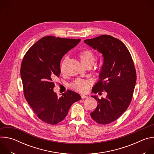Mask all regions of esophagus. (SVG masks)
I'll list each match as a JSON object with an SVG mask.
<instances>
[{
    "mask_svg": "<svg viewBox=\"0 0 154 154\" xmlns=\"http://www.w3.org/2000/svg\"><path fill=\"white\" fill-rule=\"evenodd\" d=\"M81 97H82V99H85V98H87L88 96L86 95H84V94H81Z\"/></svg>",
    "mask_w": 154,
    "mask_h": 154,
    "instance_id": "34e87169",
    "label": "esophagus"
}]
</instances>
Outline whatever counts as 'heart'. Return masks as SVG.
I'll list each match as a JSON object with an SVG mask.
<instances>
[{"label":"heart","mask_w":154,"mask_h":154,"mask_svg":"<svg viewBox=\"0 0 154 154\" xmlns=\"http://www.w3.org/2000/svg\"><path fill=\"white\" fill-rule=\"evenodd\" d=\"M78 57L84 66H86L88 64L93 65L95 60V55L94 52L89 49H84L79 52L78 54ZM68 60V56H65L61 61L60 66V70L61 72H64L65 64L67 63ZM91 81L89 80L78 79L71 84V87L73 90L77 91L80 93H85L88 88L89 85Z\"/></svg>","instance_id":"obj_1"}]
</instances>
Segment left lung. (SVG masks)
Listing matches in <instances>:
<instances>
[{
	"instance_id": "obj_1",
	"label": "left lung",
	"mask_w": 154,
	"mask_h": 154,
	"mask_svg": "<svg viewBox=\"0 0 154 154\" xmlns=\"http://www.w3.org/2000/svg\"><path fill=\"white\" fill-rule=\"evenodd\" d=\"M84 42L100 52L103 57L99 80L92 92L100 93L105 91L107 95L100 99L97 96H92L98 105L90 115L98 124H107L118 119L132 99L137 81L134 63L124 44L110 35H103Z\"/></svg>"
}]
</instances>
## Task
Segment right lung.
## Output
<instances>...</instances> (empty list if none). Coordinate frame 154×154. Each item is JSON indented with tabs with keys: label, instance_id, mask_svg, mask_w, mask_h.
<instances>
[{
	"label": "right lung",
	"instance_id": "right-lung-1",
	"mask_svg": "<svg viewBox=\"0 0 154 154\" xmlns=\"http://www.w3.org/2000/svg\"><path fill=\"white\" fill-rule=\"evenodd\" d=\"M80 40L43 37L28 50L22 61L20 76L25 98L38 118L49 124L63 121L72 104L81 99L71 90L58 97L53 90L54 80L60 76L62 57Z\"/></svg>",
	"mask_w": 154,
	"mask_h": 154
}]
</instances>
